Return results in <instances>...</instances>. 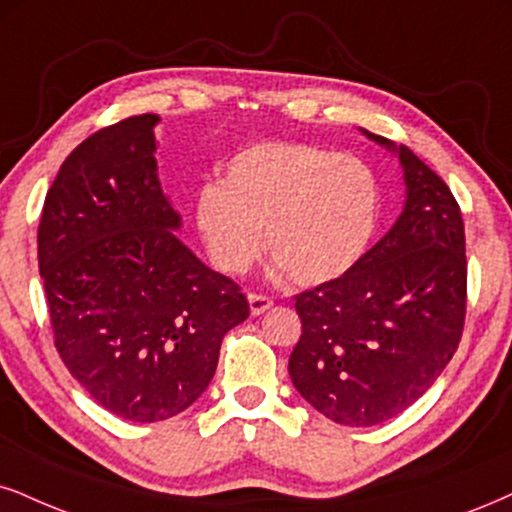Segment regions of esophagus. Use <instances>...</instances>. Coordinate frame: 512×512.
Wrapping results in <instances>:
<instances>
[{"instance_id": "1", "label": "esophagus", "mask_w": 512, "mask_h": 512, "mask_svg": "<svg viewBox=\"0 0 512 512\" xmlns=\"http://www.w3.org/2000/svg\"><path fill=\"white\" fill-rule=\"evenodd\" d=\"M270 306H273V299H270V296L258 294V292H249V311H251V315L266 313Z\"/></svg>"}]
</instances>
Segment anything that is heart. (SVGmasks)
<instances>
[{"mask_svg": "<svg viewBox=\"0 0 512 512\" xmlns=\"http://www.w3.org/2000/svg\"><path fill=\"white\" fill-rule=\"evenodd\" d=\"M377 185L356 156L301 142H258L225 163L194 199V225L213 268L242 275L263 249L296 285L344 275L368 249Z\"/></svg>", "mask_w": 512, "mask_h": 512, "instance_id": "heart-1", "label": "heart"}]
</instances>
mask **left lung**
Wrapping results in <instances>:
<instances>
[{
  "label": "left lung",
  "mask_w": 512,
  "mask_h": 512,
  "mask_svg": "<svg viewBox=\"0 0 512 512\" xmlns=\"http://www.w3.org/2000/svg\"><path fill=\"white\" fill-rule=\"evenodd\" d=\"M396 151L408 187L399 220L344 275L294 296L301 337L289 377L315 410L346 427L380 425L413 406L463 337L468 261L460 206L413 151L403 144Z\"/></svg>",
  "instance_id": "1"
}]
</instances>
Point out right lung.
Returning <instances> with one entry per match:
<instances>
[{"instance_id":"obj_1","label":"right lung","mask_w":512,"mask_h":512,"mask_svg":"<svg viewBox=\"0 0 512 512\" xmlns=\"http://www.w3.org/2000/svg\"><path fill=\"white\" fill-rule=\"evenodd\" d=\"M156 113L80 142L44 199L37 263L54 346L99 406L132 422L178 415L204 394L223 337L246 320L235 280L173 230L154 159Z\"/></svg>"}]
</instances>
